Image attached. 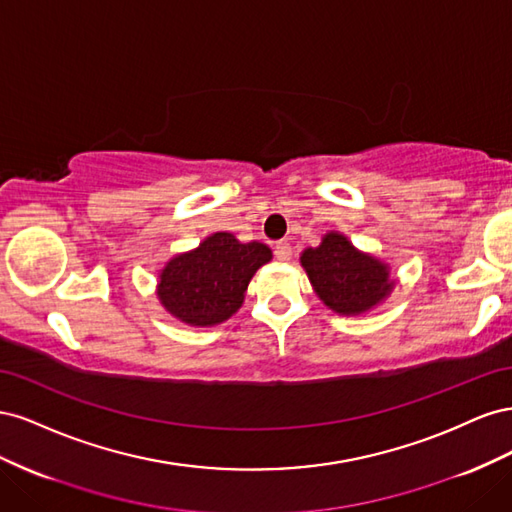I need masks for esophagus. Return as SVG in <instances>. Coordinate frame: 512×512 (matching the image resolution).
<instances>
[{"instance_id": "obj_1", "label": "esophagus", "mask_w": 512, "mask_h": 512, "mask_svg": "<svg viewBox=\"0 0 512 512\" xmlns=\"http://www.w3.org/2000/svg\"><path fill=\"white\" fill-rule=\"evenodd\" d=\"M273 254H275V258H277V260L286 262V260H290V258H292V245H290L288 241L275 243V247H273Z\"/></svg>"}]
</instances>
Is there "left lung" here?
<instances>
[{"label": "left lung", "mask_w": 512, "mask_h": 512, "mask_svg": "<svg viewBox=\"0 0 512 512\" xmlns=\"http://www.w3.org/2000/svg\"><path fill=\"white\" fill-rule=\"evenodd\" d=\"M309 282L318 297L333 312L354 316L380 303L391 292L389 269L380 260L356 252L352 243L337 232H329L322 243L301 256Z\"/></svg>", "instance_id": "1"}]
</instances>
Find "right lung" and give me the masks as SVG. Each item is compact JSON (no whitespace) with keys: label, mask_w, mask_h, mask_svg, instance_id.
<instances>
[{"label":"right lung","mask_w":512,"mask_h":512,"mask_svg":"<svg viewBox=\"0 0 512 512\" xmlns=\"http://www.w3.org/2000/svg\"><path fill=\"white\" fill-rule=\"evenodd\" d=\"M269 260L265 243H239L230 232H215L194 252L168 262L158 297L181 322L211 327L237 312L252 275Z\"/></svg>","instance_id":"right-lung-1"}]
</instances>
